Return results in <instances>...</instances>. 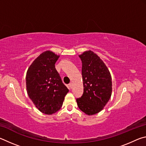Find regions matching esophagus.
Here are the masks:
<instances>
[{
    "instance_id": "esophagus-1",
    "label": "esophagus",
    "mask_w": 146,
    "mask_h": 146,
    "mask_svg": "<svg viewBox=\"0 0 146 146\" xmlns=\"http://www.w3.org/2000/svg\"><path fill=\"white\" fill-rule=\"evenodd\" d=\"M69 87H70V89H72V88H73V84L72 83H70V84H69Z\"/></svg>"
}]
</instances>
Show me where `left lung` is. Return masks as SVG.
Here are the masks:
<instances>
[{
    "mask_svg": "<svg viewBox=\"0 0 146 146\" xmlns=\"http://www.w3.org/2000/svg\"><path fill=\"white\" fill-rule=\"evenodd\" d=\"M79 57L82 63L84 93L76 98V103L86 115H95L102 110L111 96V76L106 64L93 51H84Z\"/></svg>",
    "mask_w": 146,
    "mask_h": 146,
    "instance_id": "obj_1",
    "label": "left lung"
}]
</instances>
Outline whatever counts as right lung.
<instances>
[{
    "mask_svg": "<svg viewBox=\"0 0 146 146\" xmlns=\"http://www.w3.org/2000/svg\"><path fill=\"white\" fill-rule=\"evenodd\" d=\"M59 55L51 51L41 53L26 73L29 97L40 112L52 115L60 110L69 90L62 82L55 64Z\"/></svg>",
    "mask_w": 146,
    "mask_h": 146,
    "instance_id": "obj_1",
    "label": "right lung"
}]
</instances>
